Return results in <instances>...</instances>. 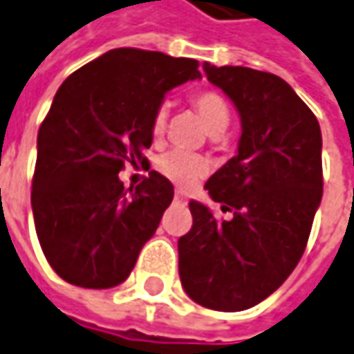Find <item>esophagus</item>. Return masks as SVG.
Wrapping results in <instances>:
<instances>
[{"mask_svg":"<svg viewBox=\"0 0 354 354\" xmlns=\"http://www.w3.org/2000/svg\"><path fill=\"white\" fill-rule=\"evenodd\" d=\"M173 201L177 203V205H187V196L183 193H175V196H173Z\"/></svg>","mask_w":354,"mask_h":354,"instance_id":"esophagus-1","label":"esophagus"}]
</instances>
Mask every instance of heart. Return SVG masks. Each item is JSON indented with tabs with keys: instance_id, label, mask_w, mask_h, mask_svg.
<instances>
[{
	"instance_id": "b5f03b06",
	"label": "heart",
	"mask_w": 354,
	"mask_h": 354,
	"mask_svg": "<svg viewBox=\"0 0 354 354\" xmlns=\"http://www.w3.org/2000/svg\"><path fill=\"white\" fill-rule=\"evenodd\" d=\"M191 103L201 116L205 128L212 136H218L226 130L230 124V105L218 91H212V89L196 91ZM165 127H167V106L160 105L151 116V136L161 138V134L165 132ZM156 169L173 185H177L181 189H191L205 177L208 165L201 156H194V153L183 151V149H169L158 158Z\"/></svg>"
}]
</instances>
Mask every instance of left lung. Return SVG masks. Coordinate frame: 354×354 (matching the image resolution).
Wrapping results in <instances>:
<instances>
[{
	"label": "left lung",
	"instance_id": "obj_1",
	"mask_svg": "<svg viewBox=\"0 0 354 354\" xmlns=\"http://www.w3.org/2000/svg\"><path fill=\"white\" fill-rule=\"evenodd\" d=\"M208 80L241 116L238 156L206 191L230 220L191 201L193 227L179 238V277L196 304L241 312L288 279L304 253L324 194L322 130L279 75L205 64Z\"/></svg>",
	"mask_w": 354,
	"mask_h": 354
}]
</instances>
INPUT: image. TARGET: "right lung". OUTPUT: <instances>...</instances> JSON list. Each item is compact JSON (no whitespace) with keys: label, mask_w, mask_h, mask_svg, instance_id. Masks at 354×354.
Masks as SVG:
<instances>
[{"label":"right lung","mask_w":354,"mask_h":354,"mask_svg":"<svg viewBox=\"0 0 354 354\" xmlns=\"http://www.w3.org/2000/svg\"><path fill=\"white\" fill-rule=\"evenodd\" d=\"M201 77L198 62L115 48L62 83L37 138L30 205L50 267L82 288L127 281L160 226L173 185L158 171L124 191L118 173L144 165L165 93Z\"/></svg>","instance_id":"obj_1"}]
</instances>
